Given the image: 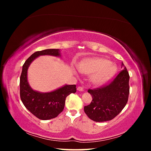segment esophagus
Masks as SVG:
<instances>
[{"label":"esophagus","instance_id":"esophagus-1","mask_svg":"<svg viewBox=\"0 0 151 151\" xmlns=\"http://www.w3.org/2000/svg\"><path fill=\"white\" fill-rule=\"evenodd\" d=\"M77 90H78L79 91H84V89H83V87L79 86L78 88H77Z\"/></svg>","mask_w":151,"mask_h":151}]
</instances>
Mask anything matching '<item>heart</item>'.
Wrapping results in <instances>:
<instances>
[{"mask_svg":"<svg viewBox=\"0 0 151 151\" xmlns=\"http://www.w3.org/2000/svg\"><path fill=\"white\" fill-rule=\"evenodd\" d=\"M78 68L84 74H91L94 73L91 80L97 85L106 83L115 75L116 70L115 63L99 58H89L81 61L79 63Z\"/></svg>","mask_w":151,"mask_h":151,"instance_id":"1","label":"heart"}]
</instances>
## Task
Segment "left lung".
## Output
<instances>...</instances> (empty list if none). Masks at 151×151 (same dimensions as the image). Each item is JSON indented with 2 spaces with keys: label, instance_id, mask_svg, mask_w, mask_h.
I'll use <instances>...</instances> for the list:
<instances>
[{
  "label": "left lung",
  "instance_id": "obj_1",
  "mask_svg": "<svg viewBox=\"0 0 151 151\" xmlns=\"http://www.w3.org/2000/svg\"><path fill=\"white\" fill-rule=\"evenodd\" d=\"M122 68L123 69L109 84L88 89L93 100L84 109L90 119L96 122L111 120L125 106L129 95L130 76L123 62Z\"/></svg>",
  "mask_w": 151,
  "mask_h": 151
}]
</instances>
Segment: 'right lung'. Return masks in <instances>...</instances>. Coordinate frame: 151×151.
Returning a JSON list of instances; mask_svg holds the SVG:
<instances>
[{
  "label": "right lung",
  "mask_w": 151,
  "mask_h": 151,
  "mask_svg": "<svg viewBox=\"0 0 151 151\" xmlns=\"http://www.w3.org/2000/svg\"><path fill=\"white\" fill-rule=\"evenodd\" d=\"M41 55L60 57L59 49H47L35 52L22 65L20 77V97L24 106L40 120H47L57 117L65 106V98L76 92V85H65L50 93L34 91L29 85L27 77L28 68L36 58Z\"/></svg>",
  "instance_id": "obj_1"
}]
</instances>
